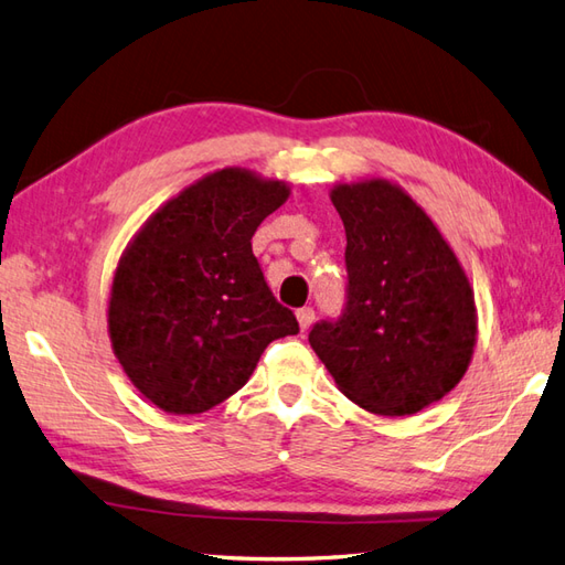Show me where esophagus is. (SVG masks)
<instances>
[{"instance_id": "obj_1", "label": "esophagus", "mask_w": 565, "mask_h": 565, "mask_svg": "<svg viewBox=\"0 0 565 565\" xmlns=\"http://www.w3.org/2000/svg\"><path fill=\"white\" fill-rule=\"evenodd\" d=\"M296 318H298V326H301V332H306L310 326H313L316 310L306 306V308H301V310H296Z\"/></svg>"}]
</instances>
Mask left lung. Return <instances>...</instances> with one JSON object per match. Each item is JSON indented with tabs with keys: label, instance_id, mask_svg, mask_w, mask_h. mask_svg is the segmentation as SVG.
Returning a JSON list of instances; mask_svg holds the SVG:
<instances>
[{
	"label": "left lung",
	"instance_id": "8db88e82",
	"mask_svg": "<svg viewBox=\"0 0 565 565\" xmlns=\"http://www.w3.org/2000/svg\"><path fill=\"white\" fill-rule=\"evenodd\" d=\"M347 233V301L308 334L352 403L413 415L444 398L476 347V303L459 259L429 215L386 179L330 194Z\"/></svg>",
	"mask_w": 565,
	"mask_h": 565
}]
</instances>
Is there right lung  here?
Returning <instances> with one entry per match:
<instances>
[{
  "label": "right lung",
  "instance_id": "obj_1",
  "mask_svg": "<svg viewBox=\"0 0 565 565\" xmlns=\"http://www.w3.org/2000/svg\"><path fill=\"white\" fill-rule=\"evenodd\" d=\"M289 199L284 182L225 167L150 215L109 298L118 364L172 415L206 413L245 386L267 344L298 332L264 281L252 235Z\"/></svg>",
  "mask_w": 565,
  "mask_h": 565
}]
</instances>
